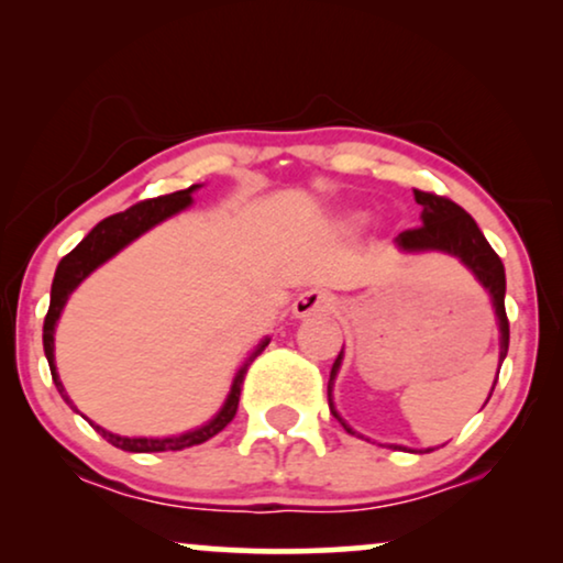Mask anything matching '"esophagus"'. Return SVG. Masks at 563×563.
I'll list each match as a JSON object with an SVG mask.
<instances>
[{"label": "esophagus", "mask_w": 563, "mask_h": 563, "mask_svg": "<svg viewBox=\"0 0 563 563\" xmlns=\"http://www.w3.org/2000/svg\"><path fill=\"white\" fill-rule=\"evenodd\" d=\"M335 310V297L325 289H307L295 299L291 305V314L299 320L318 318V314H328Z\"/></svg>", "instance_id": "esophagus-1"}]
</instances>
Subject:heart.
Segmentation results:
<instances>
[{
    "mask_svg": "<svg viewBox=\"0 0 563 563\" xmlns=\"http://www.w3.org/2000/svg\"><path fill=\"white\" fill-rule=\"evenodd\" d=\"M366 220H368V214H366V212L353 210V212H349V214H343L341 225H343L345 230H358V228H364V225H366Z\"/></svg>",
    "mask_w": 563,
    "mask_h": 563,
    "instance_id": "b5f03b06",
    "label": "heart"
}]
</instances>
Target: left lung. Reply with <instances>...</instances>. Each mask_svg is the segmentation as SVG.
Masks as SVG:
<instances>
[{
    "label": "left lung",
    "mask_w": 563,
    "mask_h": 563,
    "mask_svg": "<svg viewBox=\"0 0 563 563\" xmlns=\"http://www.w3.org/2000/svg\"><path fill=\"white\" fill-rule=\"evenodd\" d=\"M415 202L422 207L420 220L422 225L415 230H405L395 238V245L399 253H445V256L459 258L468 272L474 274V279L482 284L484 291H487L492 299V307H495L497 314V328H499V366L507 356V349H510V322H507V312H505V266L503 261L492 245L487 243V238L476 225L472 214L466 210H461L456 202L451 199L430 195V191H420L415 189ZM343 364V351L338 353L333 372H330V382H328V405L330 412L335 415L338 422L349 430V433H356L349 422H345L341 415L335 410L333 402V384L335 376L341 372ZM499 374V368H497ZM497 384V379H495ZM495 384H492V391H495ZM489 391V397H492ZM487 397V402H489ZM399 449V445H397ZM433 451V449H426Z\"/></svg>",
    "instance_id": "left-lung-1"
}]
</instances>
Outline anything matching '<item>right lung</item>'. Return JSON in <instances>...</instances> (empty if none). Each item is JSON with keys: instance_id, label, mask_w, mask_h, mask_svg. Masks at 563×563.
<instances>
[{"instance_id": "right-lung-1", "label": "right lung", "mask_w": 563, "mask_h": 563, "mask_svg": "<svg viewBox=\"0 0 563 563\" xmlns=\"http://www.w3.org/2000/svg\"><path fill=\"white\" fill-rule=\"evenodd\" d=\"M199 187H202V184H191L189 189L174 191V195H166V197H158V199H145V202H137L125 212L110 214V218L97 222V225L89 230V235L84 238V241L76 245V249L68 253V256L60 258V264L56 268V276H53L51 307H48V314H45V322H43V349H45V358H48L51 376H53V382H56L58 395L66 399V405L71 407L74 412H79V407H76L74 399L66 395L64 384H60V379H58L56 353H53V351H56V325H58L60 312H64V307L68 302V297L74 295V289L79 287V284L87 279L91 272H97V268L107 264V261H110L112 256H118V253L125 249V245L137 241V238H141L143 233H148L151 228L161 225L164 220L174 218V214H179V212L187 210V207H191V202H195L191 195H195ZM268 341H272V338L266 335L264 341H261L256 349L249 353V358L243 361V366L238 368L233 382H230V391H228L225 402H222L220 410L214 412L212 418L205 422V426L191 428V430H187V433L168 435V438H128V435L110 433V430L97 426V422H91L89 418L87 420L91 422V428H95L99 435L107 438V443L118 445V449L130 451V453L184 451V449H191V445L210 441L212 435H218L220 430L235 418L245 372H249L253 358L261 356V351L266 349Z\"/></svg>"}]
</instances>
